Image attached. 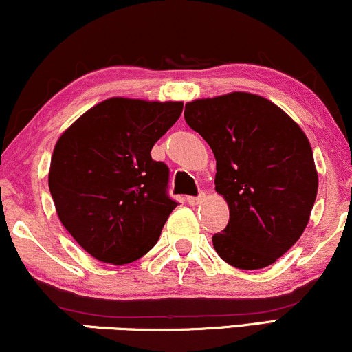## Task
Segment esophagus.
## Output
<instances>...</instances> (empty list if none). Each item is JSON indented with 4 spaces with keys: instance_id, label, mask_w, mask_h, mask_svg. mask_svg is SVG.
Listing matches in <instances>:
<instances>
[{
    "instance_id": "1",
    "label": "esophagus",
    "mask_w": 352,
    "mask_h": 352,
    "mask_svg": "<svg viewBox=\"0 0 352 352\" xmlns=\"http://www.w3.org/2000/svg\"><path fill=\"white\" fill-rule=\"evenodd\" d=\"M204 200H205V193H200L199 197H188L187 199L188 205H192V207H197V205H200Z\"/></svg>"
}]
</instances>
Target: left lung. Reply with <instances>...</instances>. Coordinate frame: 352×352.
Instances as JSON below:
<instances>
[{"label":"left lung","mask_w":352,"mask_h":352,"mask_svg":"<svg viewBox=\"0 0 352 352\" xmlns=\"http://www.w3.org/2000/svg\"><path fill=\"white\" fill-rule=\"evenodd\" d=\"M184 116L213 151L215 190L230 208L213 248L240 270L274 263L302 235L316 200L308 137L276 104L250 92L197 99Z\"/></svg>","instance_id":"obj_1"}]
</instances>
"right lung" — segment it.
<instances>
[{"instance_id":"add662e5","label":"right lung","mask_w":352,"mask_h":352,"mask_svg":"<svg viewBox=\"0 0 352 352\" xmlns=\"http://www.w3.org/2000/svg\"><path fill=\"white\" fill-rule=\"evenodd\" d=\"M182 102L111 98L89 109L59 137L50 192L60 223L96 260L127 265L159 240L177 201L168 167L153 144L182 114Z\"/></svg>"}]
</instances>
